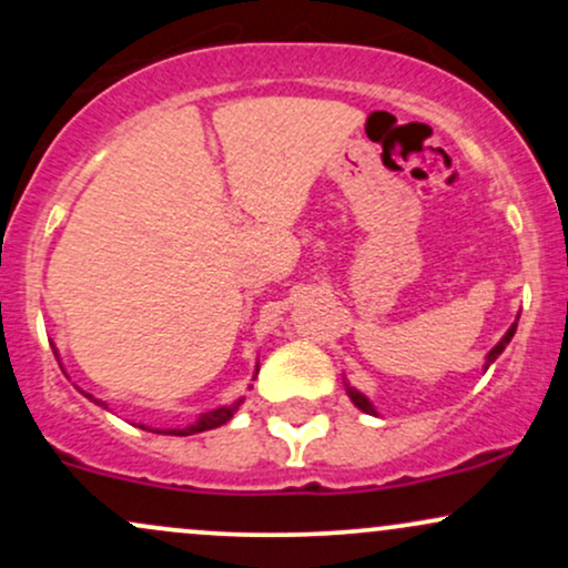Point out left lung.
<instances>
[{"mask_svg": "<svg viewBox=\"0 0 568 568\" xmlns=\"http://www.w3.org/2000/svg\"><path fill=\"white\" fill-rule=\"evenodd\" d=\"M515 328H518V321H515V323L510 325V328H507V334L499 338V342H497V347H494L491 352H488V355H486V363H484V371H486L488 366H491L494 361H497V357L501 355V352H505V347H507V344H510V338H513V334H515ZM344 387H347V395H349V400L355 403L357 408H361V410H366V414H374V416H376V408H374V403H371L368 397L361 393V389L349 387L347 382H344Z\"/></svg>", "mask_w": 568, "mask_h": 568, "instance_id": "left-lung-1", "label": "left lung"}]
</instances>
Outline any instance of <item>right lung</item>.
Instances as JSON below:
<instances>
[{"label": "right lung", "instance_id": "add662e5", "mask_svg": "<svg viewBox=\"0 0 568 568\" xmlns=\"http://www.w3.org/2000/svg\"><path fill=\"white\" fill-rule=\"evenodd\" d=\"M55 352V357H58V349H53ZM256 374H258V366H256ZM253 379H256V376H253ZM82 393V389H80ZM84 397H90V400L93 403H98V406H103V408H109L106 403L103 400H95L93 395H88V393H82ZM240 403H243V397H240V400H234L232 406H221V408H213V410H207V414H200V419L194 422V425H186V427H168V429H160V427H146V425H139L141 429H149V433H160V435H194V433H205V429H213V427H221V425H226V422L232 419L234 416V410L240 408Z\"/></svg>", "mask_w": 568, "mask_h": 568}]
</instances>
